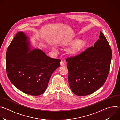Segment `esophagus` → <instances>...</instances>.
Masks as SVG:
<instances>
[{"label":"esophagus","mask_w":120,"mask_h":120,"mask_svg":"<svg viewBox=\"0 0 120 120\" xmlns=\"http://www.w3.org/2000/svg\"><path fill=\"white\" fill-rule=\"evenodd\" d=\"M60 65H61V66H63L64 65V63L63 61H61L60 62Z\"/></svg>","instance_id":"1"}]
</instances>
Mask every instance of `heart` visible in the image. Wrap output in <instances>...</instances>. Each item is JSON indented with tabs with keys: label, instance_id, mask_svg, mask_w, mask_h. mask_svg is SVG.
<instances>
[{
	"label": "heart",
	"instance_id": "b5f03b06",
	"mask_svg": "<svg viewBox=\"0 0 120 120\" xmlns=\"http://www.w3.org/2000/svg\"><path fill=\"white\" fill-rule=\"evenodd\" d=\"M63 45H71L67 50V53L70 56H75L80 54L87 45V42L79 38H75L67 40L63 43Z\"/></svg>",
	"mask_w": 120,
	"mask_h": 120
}]
</instances>
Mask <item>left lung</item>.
<instances>
[{"mask_svg": "<svg viewBox=\"0 0 120 120\" xmlns=\"http://www.w3.org/2000/svg\"><path fill=\"white\" fill-rule=\"evenodd\" d=\"M112 56L111 47L100 32L94 46L76 56L68 58V82L72 91L78 96L90 94L105 83L109 72Z\"/></svg>", "mask_w": 120, "mask_h": 120, "instance_id": "8db88e82", "label": "left lung"}]
</instances>
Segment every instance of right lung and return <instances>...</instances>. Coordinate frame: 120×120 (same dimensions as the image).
Returning a JSON list of instances; mask_svg holds the SVG:
<instances>
[{"label":"right lung","mask_w":120,"mask_h":120,"mask_svg":"<svg viewBox=\"0 0 120 120\" xmlns=\"http://www.w3.org/2000/svg\"><path fill=\"white\" fill-rule=\"evenodd\" d=\"M25 33L19 32L6 53V70L12 83L27 94L38 96L45 92L51 75L60 66L61 60L48 57L34 48Z\"/></svg>","instance_id":"obj_1"}]
</instances>
